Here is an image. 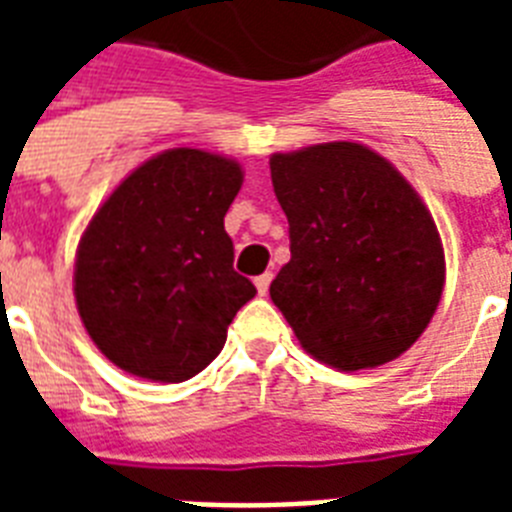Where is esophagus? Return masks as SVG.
I'll return each instance as SVG.
<instances>
[{
    "label": "esophagus",
    "mask_w": 512,
    "mask_h": 512,
    "mask_svg": "<svg viewBox=\"0 0 512 512\" xmlns=\"http://www.w3.org/2000/svg\"><path fill=\"white\" fill-rule=\"evenodd\" d=\"M271 279H273V273H263V276H257L255 287L260 295H265V292H268V287H271Z\"/></svg>",
    "instance_id": "esophagus-1"
}]
</instances>
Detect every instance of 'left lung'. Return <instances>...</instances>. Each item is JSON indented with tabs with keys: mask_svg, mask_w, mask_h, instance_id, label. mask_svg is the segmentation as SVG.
<instances>
[{
	"mask_svg": "<svg viewBox=\"0 0 512 512\" xmlns=\"http://www.w3.org/2000/svg\"><path fill=\"white\" fill-rule=\"evenodd\" d=\"M271 180L292 252L271 300L300 345L342 372L412 348L446 273L436 223L412 185L358 143L273 154Z\"/></svg>",
	"mask_w": 512,
	"mask_h": 512,
	"instance_id": "obj_1",
	"label": "left lung"
}]
</instances>
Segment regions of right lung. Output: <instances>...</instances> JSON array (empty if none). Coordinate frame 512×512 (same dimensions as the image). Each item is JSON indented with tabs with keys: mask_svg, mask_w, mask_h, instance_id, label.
<instances>
[{
	"mask_svg": "<svg viewBox=\"0 0 512 512\" xmlns=\"http://www.w3.org/2000/svg\"><path fill=\"white\" fill-rule=\"evenodd\" d=\"M233 159L172 148L124 177L87 225L76 308L100 353L146 380L183 382L223 350L257 295L233 271L223 217L241 188Z\"/></svg>",
	"mask_w": 512,
	"mask_h": 512,
	"instance_id": "1",
	"label": "right lung"
}]
</instances>
